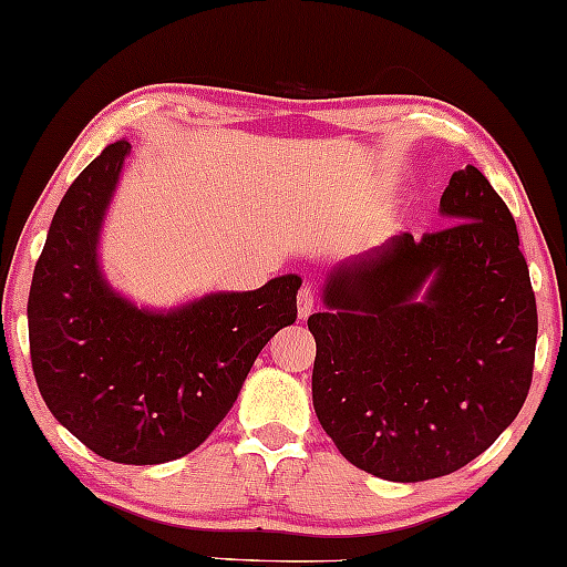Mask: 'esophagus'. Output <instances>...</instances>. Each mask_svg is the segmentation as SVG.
Listing matches in <instances>:
<instances>
[{
	"instance_id": "34e87169",
	"label": "esophagus",
	"mask_w": 567,
	"mask_h": 567,
	"mask_svg": "<svg viewBox=\"0 0 567 567\" xmlns=\"http://www.w3.org/2000/svg\"><path fill=\"white\" fill-rule=\"evenodd\" d=\"M315 305H318V299H315V291L310 289V286H305V289L297 293V312H299V318L301 320L310 318L312 310H315Z\"/></svg>"
}]
</instances>
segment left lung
Returning <instances> with one entry per match:
<instances>
[{"instance_id":"obj_1","label":"left lung","mask_w":567,"mask_h":567,"mask_svg":"<svg viewBox=\"0 0 567 567\" xmlns=\"http://www.w3.org/2000/svg\"><path fill=\"white\" fill-rule=\"evenodd\" d=\"M440 213L445 229L338 262L307 320L315 414L343 458L388 482L458 472L532 385L536 299L508 205L466 166Z\"/></svg>"}]
</instances>
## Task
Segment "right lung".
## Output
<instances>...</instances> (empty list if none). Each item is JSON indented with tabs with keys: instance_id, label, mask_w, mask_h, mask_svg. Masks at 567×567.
Returning a JSON list of instances; mask_svg holds the SVG:
<instances>
[{
	"instance_id": "obj_1",
	"label": "right lung",
	"mask_w": 567,
	"mask_h": 567,
	"mask_svg": "<svg viewBox=\"0 0 567 567\" xmlns=\"http://www.w3.org/2000/svg\"><path fill=\"white\" fill-rule=\"evenodd\" d=\"M127 140L87 164L51 218L28 297V336L51 414L101 458L153 466L193 453L229 414L257 354L297 320L301 278L148 310L112 289L99 241Z\"/></svg>"
}]
</instances>
